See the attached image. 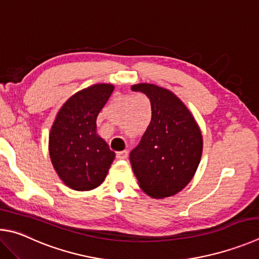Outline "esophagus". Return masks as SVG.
<instances>
[{"instance_id":"1","label":"esophagus","mask_w":259,"mask_h":259,"mask_svg":"<svg viewBox=\"0 0 259 259\" xmlns=\"http://www.w3.org/2000/svg\"><path fill=\"white\" fill-rule=\"evenodd\" d=\"M127 156H128V152H127L126 150L118 151V152L116 153V157H117V159H119V160H124V159H126Z\"/></svg>"}]
</instances>
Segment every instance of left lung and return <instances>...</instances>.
Instances as JSON below:
<instances>
[{"mask_svg": "<svg viewBox=\"0 0 259 259\" xmlns=\"http://www.w3.org/2000/svg\"><path fill=\"white\" fill-rule=\"evenodd\" d=\"M146 94L151 121L130 160L141 189L152 198L174 196L192 180L200 162L202 137L196 120L175 95L153 84H138Z\"/></svg>", "mask_w": 259, "mask_h": 259, "instance_id": "8db88e82", "label": "left lung"}]
</instances>
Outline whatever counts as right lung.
Listing matches in <instances>:
<instances>
[{
  "label": "right lung",
  "mask_w": 259,
  "mask_h": 259,
  "mask_svg": "<svg viewBox=\"0 0 259 259\" xmlns=\"http://www.w3.org/2000/svg\"><path fill=\"white\" fill-rule=\"evenodd\" d=\"M113 91L98 84L79 91L63 104L49 140L51 161L68 187L88 191L101 184L115 152L97 132V117Z\"/></svg>",
  "instance_id": "right-lung-1"
}]
</instances>
